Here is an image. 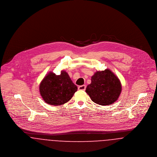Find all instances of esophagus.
<instances>
[{
    "instance_id": "1",
    "label": "esophagus",
    "mask_w": 157,
    "mask_h": 157,
    "mask_svg": "<svg viewBox=\"0 0 157 157\" xmlns=\"http://www.w3.org/2000/svg\"><path fill=\"white\" fill-rule=\"evenodd\" d=\"M86 88V86L85 85H82V86H80L78 87V90H85Z\"/></svg>"
}]
</instances>
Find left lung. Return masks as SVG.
<instances>
[{"instance_id":"left-lung-1","label":"left lung","mask_w":157,"mask_h":157,"mask_svg":"<svg viewBox=\"0 0 157 157\" xmlns=\"http://www.w3.org/2000/svg\"><path fill=\"white\" fill-rule=\"evenodd\" d=\"M91 80L86 92L93 102L101 105H108L118 99L122 91L121 82L109 69L97 71Z\"/></svg>"}]
</instances>
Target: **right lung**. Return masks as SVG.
<instances>
[{"label": "right lung", "mask_w": 157, "mask_h": 157, "mask_svg": "<svg viewBox=\"0 0 157 157\" xmlns=\"http://www.w3.org/2000/svg\"><path fill=\"white\" fill-rule=\"evenodd\" d=\"M40 93L44 101L52 105H61L69 101L78 87L64 70L59 75L49 72L40 84Z\"/></svg>", "instance_id": "obj_1"}]
</instances>
